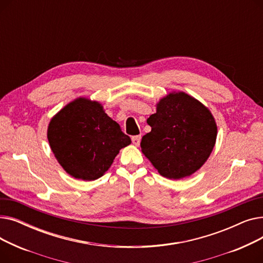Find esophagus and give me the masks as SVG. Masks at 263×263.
Instances as JSON below:
<instances>
[{
	"mask_svg": "<svg viewBox=\"0 0 263 263\" xmlns=\"http://www.w3.org/2000/svg\"><path fill=\"white\" fill-rule=\"evenodd\" d=\"M141 135H136V136H133L132 137V142H133V144L135 145V146H139L140 145V143H141Z\"/></svg>",
	"mask_w": 263,
	"mask_h": 263,
	"instance_id": "obj_1",
	"label": "esophagus"
}]
</instances>
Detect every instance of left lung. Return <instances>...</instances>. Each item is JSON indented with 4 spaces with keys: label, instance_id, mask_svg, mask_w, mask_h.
I'll return each mask as SVG.
<instances>
[{
    "label": "left lung",
    "instance_id": "1",
    "mask_svg": "<svg viewBox=\"0 0 263 263\" xmlns=\"http://www.w3.org/2000/svg\"><path fill=\"white\" fill-rule=\"evenodd\" d=\"M143 136L142 153L158 173L179 180L196 173L215 146L217 126L210 109L184 91H172L156 104Z\"/></svg>",
    "mask_w": 263,
    "mask_h": 263
}]
</instances>
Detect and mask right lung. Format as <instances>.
Here are the masks:
<instances>
[{
  "label": "right lung",
  "mask_w": 263,
  "mask_h": 263,
  "mask_svg": "<svg viewBox=\"0 0 263 263\" xmlns=\"http://www.w3.org/2000/svg\"><path fill=\"white\" fill-rule=\"evenodd\" d=\"M48 141L64 171L76 179L102 177L131 139L107 116L99 101L79 97L55 114L48 126Z\"/></svg>",
  "instance_id": "add662e5"
}]
</instances>
